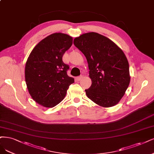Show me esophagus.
<instances>
[{
	"mask_svg": "<svg viewBox=\"0 0 154 154\" xmlns=\"http://www.w3.org/2000/svg\"><path fill=\"white\" fill-rule=\"evenodd\" d=\"M82 79H83V76H82V75H81V76H78V77L76 78V79H77V81H81Z\"/></svg>",
	"mask_w": 154,
	"mask_h": 154,
	"instance_id": "obj_1",
	"label": "esophagus"
}]
</instances>
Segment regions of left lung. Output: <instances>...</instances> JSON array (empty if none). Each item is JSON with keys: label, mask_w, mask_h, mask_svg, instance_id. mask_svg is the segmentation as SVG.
Instances as JSON below:
<instances>
[{"label": "left lung", "mask_w": 154, "mask_h": 154, "mask_svg": "<svg viewBox=\"0 0 154 154\" xmlns=\"http://www.w3.org/2000/svg\"><path fill=\"white\" fill-rule=\"evenodd\" d=\"M87 60L91 87L87 97L103 107H111L122 98L130 83L129 66L123 51L106 37L88 32L74 39Z\"/></svg>", "instance_id": "1"}]
</instances>
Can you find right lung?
<instances>
[{
	"label": "right lung",
	"instance_id": "1",
	"mask_svg": "<svg viewBox=\"0 0 154 154\" xmlns=\"http://www.w3.org/2000/svg\"><path fill=\"white\" fill-rule=\"evenodd\" d=\"M72 44L71 36L52 34L41 41L26 62L25 76L30 95L36 103L52 108L65 97L75 82L67 71L69 66L62 61L64 53Z\"/></svg>",
	"mask_w": 154,
	"mask_h": 154
}]
</instances>
